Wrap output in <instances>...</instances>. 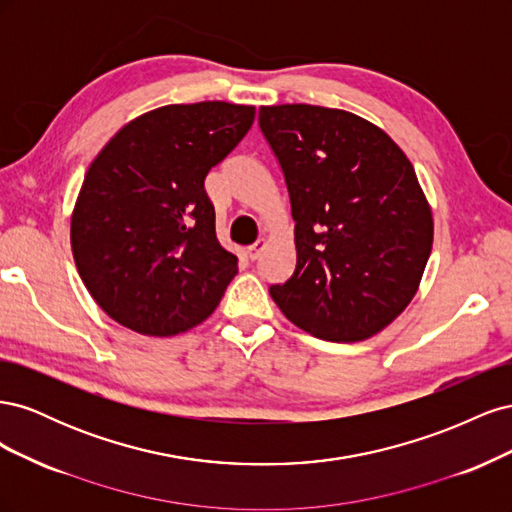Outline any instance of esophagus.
Masks as SVG:
<instances>
[{"instance_id":"esophagus-1","label":"esophagus","mask_w":512,"mask_h":512,"mask_svg":"<svg viewBox=\"0 0 512 512\" xmlns=\"http://www.w3.org/2000/svg\"><path fill=\"white\" fill-rule=\"evenodd\" d=\"M265 247H267V241H265V239H258L254 245L247 247V258H250V260H258L260 254L265 252Z\"/></svg>"}]
</instances>
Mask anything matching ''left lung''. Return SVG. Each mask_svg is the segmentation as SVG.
Returning a JSON list of instances; mask_svg holds the SVG:
<instances>
[{"label":"left lung","mask_w":512,"mask_h":512,"mask_svg":"<svg viewBox=\"0 0 512 512\" xmlns=\"http://www.w3.org/2000/svg\"><path fill=\"white\" fill-rule=\"evenodd\" d=\"M258 126L284 173L297 247L273 301L324 342L376 335L408 307L431 254V209L410 160L337 108L260 106Z\"/></svg>","instance_id":"8db88e82"}]
</instances>
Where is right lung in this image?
I'll return each mask as SVG.
<instances>
[{
    "label": "right lung",
    "mask_w": 512,
    "mask_h": 512,
    "mask_svg": "<svg viewBox=\"0 0 512 512\" xmlns=\"http://www.w3.org/2000/svg\"><path fill=\"white\" fill-rule=\"evenodd\" d=\"M254 106L170 104L123 126L91 162L72 213V254L104 312L143 335L203 322L237 275L215 237L205 177L254 123Z\"/></svg>",
    "instance_id": "add662e5"
}]
</instances>
